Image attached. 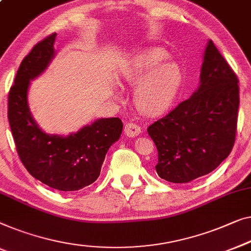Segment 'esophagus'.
<instances>
[{
  "instance_id": "1",
  "label": "esophagus",
  "mask_w": 251,
  "mask_h": 251,
  "mask_svg": "<svg viewBox=\"0 0 251 251\" xmlns=\"http://www.w3.org/2000/svg\"><path fill=\"white\" fill-rule=\"evenodd\" d=\"M140 132H141V128L138 125H136V123H133V122L126 123V126H125L126 136H128L130 138L137 137Z\"/></svg>"
}]
</instances>
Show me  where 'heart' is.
Here are the masks:
<instances>
[{
	"label": "heart",
	"mask_w": 251,
	"mask_h": 251,
	"mask_svg": "<svg viewBox=\"0 0 251 251\" xmlns=\"http://www.w3.org/2000/svg\"><path fill=\"white\" fill-rule=\"evenodd\" d=\"M169 53L161 47H148L133 53L120 69V80L138 85L134 104L141 113L159 115L176 100L183 82V72L174 61H166Z\"/></svg>",
	"instance_id": "obj_1"
}]
</instances>
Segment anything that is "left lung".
Listing matches in <instances>:
<instances>
[{"label": "left lung", "instance_id": "8db88e82", "mask_svg": "<svg viewBox=\"0 0 251 251\" xmlns=\"http://www.w3.org/2000/svg\"><path fill=\"white\" fill-rule=\"evenodd\" d=\"M199 78L187 100L147 129L158 152L156 172L169 182L188 183L210 173L234 145L238 78L210 39Z\"/></svg>", "mask_w": 251, "mask_h": 251}]
</instances>
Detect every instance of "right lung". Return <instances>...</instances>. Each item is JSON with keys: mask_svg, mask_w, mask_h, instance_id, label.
Instances as JSON below:
<instances>
[{"mask_svg": "<svg viewBox=\"0 0 251 251\" xmlns=\"http://www.w3.org/2000/svg\"><path fill=\"white\" fill-rule=\"evenodd\" d=\"M56 34L34 46L18 69L9 93L8 118L18 155L35 179L60 191L80 190L95 182L105 155L119 140L123 123L119 118L97 119L68 136L39 128L28 104L30 81L55 57Z\"/></svg>", "mask_w": 251, "mask_h": 251, "instance_id": "right-lung-1", "label": "right lung"}]
</instances>
